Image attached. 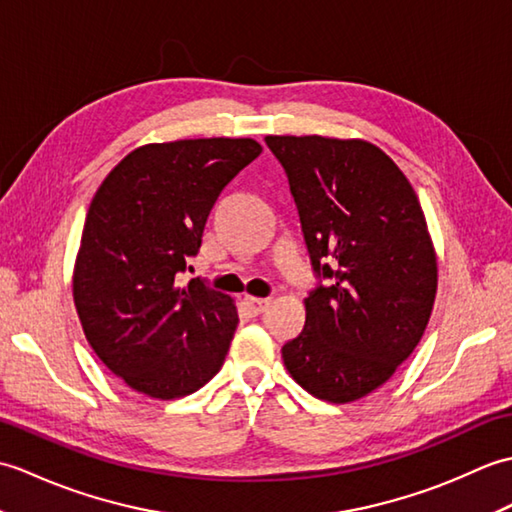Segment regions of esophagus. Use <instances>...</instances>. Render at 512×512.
<instances>
[{
    "instance_id": "obj_1",
    "label": "esophagus",
    "mask_w": 512,
    "mask_h": 512,
    "mask_svg": "<svg viewBox=\"0 0 512 512\" xmlns=\"http://www.w3.org/2000/svg\"><path fill=\"white\" fill-rule=\"evenodd\" d=\"M242 303H244V308H246L250 314H262V312L268 310V306H270V303H273V299H262V297H250V295H246V297L242 299Z\"/></svg>"
}]
</instances>
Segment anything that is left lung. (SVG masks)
Returning <instances> with one entry per match:
<instances>
[{"instance_id":"1","label":"left lung","mask_w":512,"mask_h":512,"mask_svg":"<svg viewBox=\"0 0 512 512\" xmlns=\"http://www.w3.org/2000/svg\"><path fill=\"white\" fill-rule=\"evenodd\" d=\"M286 169L317 275L306 325L281 347L290 376L319 400L372 394L416 350L438 290L418 195L367 140L266 136Z\"/></svg>"}]
</instances>
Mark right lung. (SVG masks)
<instances>
[{
  "instance_id": "1",
  "label": "right lung",
  "mask_w": 512,
  "mask_h": 512,
  "mask_svg": "<svg viewBox=\"0 0 512 512\" xmlns=\"http://www.w3.org/2000/svg\"><path fill=\"white\" fill-rule=\"evenodd\" d=\"M253 138H191L134 149L85 217L72 295L85 339L138 394L176 400L220 372L237 328L233 299L191 279L217 195L250 165Z\"/></svg>"
}]
</instances>
